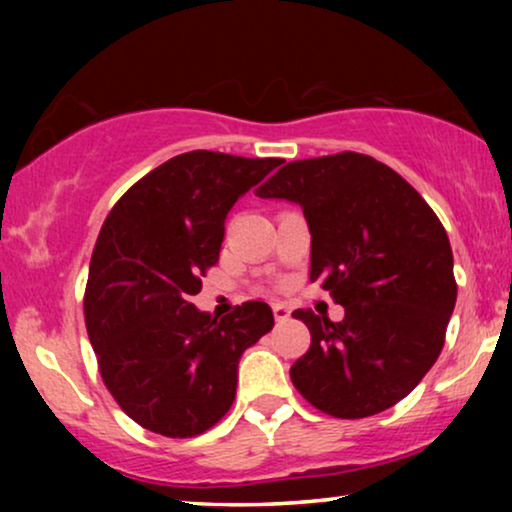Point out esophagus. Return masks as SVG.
I'll list each match as a JSON object with an SVG mask.
<instances>
[{"label":"esophagus","mask_w":512,"mask_h":512,"mask_svg":"<svg viewBox=\"0 0 512 512\" xmlns=\"http://www.w3.org/2000/svg\"><path fill=\"white\" fill-rule=\"evenodd\" d=\"M272 312H275L277 321H286L291 317V307H286L284 303H272Z\"/></svg>","instance_id":"1"}]
</instances>
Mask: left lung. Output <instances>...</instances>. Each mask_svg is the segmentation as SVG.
I'll return each instance as SVG.
<instances>
[{"label":"left lung","mask_w":512,"mask_h":512,"mask_svg":"<svg viewBox=\"0 0 512 512\" xmlns=\"http://www.w3.org/2000/svg\"><path fill=\"white\" fill-rule=\"evenodd\" d=\"M254 193L303 207L310 282L345 307L342 321L293 312L312 335L291 366L293 387L340 419L396 405L436 363L457 303L436 212L389 165L354 151L293 160Z\"/></svg>","instance_id":"left-lung-1"}]
</instances>
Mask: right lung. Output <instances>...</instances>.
Wrapping results in <instances>:
<instances>
[{
  "instance_id": "add662e5",
  "label": "right lung",
  "mask_w": 512,
  "mask_h": 512,
  "mask_svg": "<svg viewBox=\"0 0 512 512\" xmlns=\"http://www.w3.org/2000/svg\"><path fill=\"white\" fill-rule=\"evenodd\" d=\"M282 163L188 151L121 195L97 235L83 317L104 387L139 426L193 438L235 401L244 349L272 331L268 303L216 319L191 303L219 263L226 214Z\"/></svg>"
}]
</instances>
